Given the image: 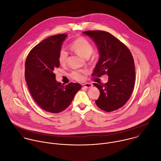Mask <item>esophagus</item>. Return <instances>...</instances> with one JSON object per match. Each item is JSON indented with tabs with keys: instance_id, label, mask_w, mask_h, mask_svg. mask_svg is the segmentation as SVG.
Wrapping results in <instances>:
<instances>
[{
	"instance_id": "esophagus-1",
	"label": "esophagus",
	"mask_w": 161,
	"mask_h": 161,
	"mask_svg": "<svg viewBox=\"0 0 161 161\" xmlns=\"http://www.w3.org/2000/svg\"><path fill=\"white\" fill-rule=\"evenodd\" d=\"M82 86H83V87L88 89V88H92L93 86V85L91 83H85V84H83Z\"/></svg>"
}]
</instances>
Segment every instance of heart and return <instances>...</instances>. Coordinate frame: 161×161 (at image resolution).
I'll return each instance as SVG.
<instances>
[{
	"instance_id": "1",
	"label": "heart",
	"mask_w": 161,
	"mask_h": 161,
	"mask_svg": "<svg viewBox=\"0 0 161 161\" xmlns=\"http://www.w3.org/2000/svg\"><path fill=\"white\" fill-rule=\"evenodd\" d=\"M70 47L73 51L83 58H88L93 50L92 44L84 37H78L76 38L70 44ZM68 53L62 48L58 54V61L60 64L64 65L68 61ZM87 71L86 70H75L71 71L70 77L77 81L81 82L85 80V75Z\"/></svg>"
}]
</instances>
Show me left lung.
I'll list each match as a JSON object with an SVG mask.
<instances>
[{
  "label": "left lung",
  "mask_w": 161,
  "mask_h": 161,
  "mask_svg": "<svg viewBox=\"0 0 161 161\" xmlns=\"http://www.w3.org/2000/svg\"><path fill=\"white\" fill-rule=\"evenodd\" d=\"M83 33L93 39L100 56L92 75L108 76L107 83H93L100 91L95 103L105 112L118 110L129 100L134 88L136 71L132 53L126 45L108 32L88 31Z\"/></svg>",
  "instance_id": "8db88e82"
}]
</instances>
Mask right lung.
<instances>
[{"label": "right lung", "mask_w": 161, "mask_h": 161, "mask_svg": "<svg viewBox=\"0 0 161 161\" xmlns=\"http://www.w3.org/2000/svg\"><path fill=\"white\" fill-rule=\"evenodd\" d=\"M66 34L50 36L34 47L25 63V79L36 103L46 112L64 111L72 102L81 86L79 83L67 85L57 82L54 69L59 68L58 54Z\"/></svg>", "instance_id": "right-lung-1"}]
</instances>
